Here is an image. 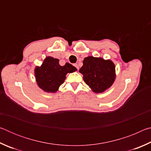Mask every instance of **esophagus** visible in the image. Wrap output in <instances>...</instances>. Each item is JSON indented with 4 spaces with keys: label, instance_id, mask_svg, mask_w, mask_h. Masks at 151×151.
Masks as SVG:
<instances>
[{
    "label": "esophagus",
    "instance_id": "1",
    "mask_svg": "<svg viewBox=\"0 0 151 151\" xmlns=\"http://www.w3.org/2000/svg\"><path fill=\"white\" fill-rule=\"evenodd\" d=\"M75 65V67L76 68H77V70H78L79 69V67H78V65H77V64H75V65Z\"/></svg>",
    "mask_w": 151,
    "mask_h": 151
}]
</instances>
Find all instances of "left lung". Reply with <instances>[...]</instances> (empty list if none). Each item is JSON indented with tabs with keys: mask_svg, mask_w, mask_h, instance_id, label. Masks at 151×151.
Here are the masks:
<instances>
[{
	"mask_svg": "<svg viewBox=\"0 0 151 151\" xmlns=\"http://www.w3.org/2000/svg\"><path fill=\"white\" fill-rule=\"evenodd\" d=\"M79 72L86 85L96 93L111 87L115 80V66L110 60L93 57H86Z\"/></svg>",
	"mask_w": 151,
	"mask_h": 151,
	"instance_id": "1",
	"label": "left lung"
}]
</instances>
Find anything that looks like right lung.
Listing matches in <instances>:
<instances>
[{
	"label": "right lung",
	"instance_id": "obj_1",
	"mask_svg": "<svg viewBox=\"0 0 151 151\" xmlns=\"http://www.w3.org/2000/svg\"><path fill=\"white\" fill-rule=\"evenodd\" d=\"M76 68L66 63L64 66L59 65V60L48 57L41 66L35 70L36 81L39 87L48 93H55L64 83L67 73L75 72Z\"/></svg>",
	"mask_w": 151,
	"mask_h": 151
}]
</instances>
